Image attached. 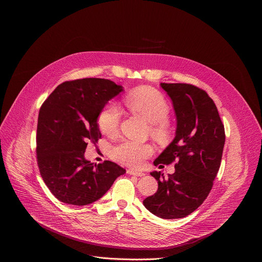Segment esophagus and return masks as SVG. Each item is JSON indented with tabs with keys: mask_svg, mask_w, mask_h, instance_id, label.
<instances>
[{
	"mask_svg": "<svg viewBox=\"0 0 262 262\" xmlns=\"http://www.w3.org/2000/svg\"><path fill=\"white\" fill-rule=\"evenodd\" d=\"M126 172H127V174H129V175L139 176V177H142V176L145 175L143 172H140V171H137V170H134V169H128Z\"/></svg>",
	"mask_w": 262,
	"mask_h": 262,
	"instance_id": "34e87169",
	"label": "esophagus"
}]
</instances>
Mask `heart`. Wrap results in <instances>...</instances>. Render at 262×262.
<instances>
[{"label": "heart", "instance_id": "heart-1", "mask_svg": "<svg viewBox=\"0 0 262 262\" xmlns=\"http://www.w3.org/2000/svg\"><path fill=\"white\" fill-rule=\"evenodd\" d=\"M124 102L129 110L142 115L151 123L150 134L156 141L165 143L170 139L171 128L167 120L170 114V105L161 92L149 87H141L132 91ZM120 115V110L115 103L105 105L97 118L100 132L106 136L116 135L119 129ZM152 152L151 145L125 140L113 148L111 156L120 164L140 167Z\"/></svg>", "mask_w": 262, "mask_h": 262}]
</instances>
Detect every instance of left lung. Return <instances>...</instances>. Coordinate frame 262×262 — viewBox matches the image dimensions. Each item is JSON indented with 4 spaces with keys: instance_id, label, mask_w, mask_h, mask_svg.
Returning <instances> with one entry per match:
<instances>
[{
    "instance_id": "8db88e82",
    "label": "left lung",
    "mask_w": 262,
    "mask_h": 262,
    "mask_svg": "<svg viewBox=\"0 0 262 262\" xmlns=\"http://www.w3.org/2000/svg\"><path fill=\"white\" fill-rule=\"evenodd\" d=\"M161 86L172 100L177 127L174 140L154 164L162 167L177 163L175 172L167 178L161 171L150 173L159 188L143 204L162 219H180L196 210L211 191L221 166L225 128L204 90L180 83Z\"/></svg>"
}]
</instances>
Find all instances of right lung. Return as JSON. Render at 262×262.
Wrapping results in <instances>:
<instances>
[{
    "instance_id": "obj_1",
    "label": "right lung",
    "mask_w": 262,
    "mask_h": 262,
    "mask_svg": "<svg viewBox=\"0 0 262 262\" xmlns=\"http://www.w3.org/2000/svg\"><path fill=\"white\" fill-rule=\"evenodd\" d=\"M122 87L104 79H80L60 84L42 103L37 123L36 154L40 175L61 202L87 205L101 198L125 170L84 157L88 142L101 138L98 115Z\"/></svg>"
}]
</instances>
